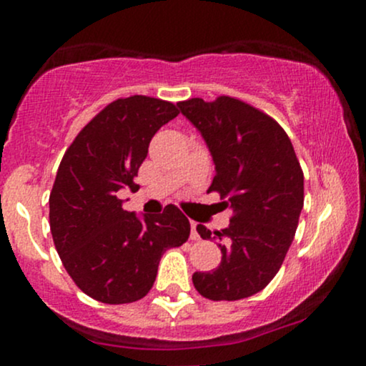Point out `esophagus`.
Here are the masks:
<instances>
[{
	"label": "esophagus",
	"mask_w": 366,
	"mask_h": 366,
	"mask_svg": "<svg viewBox=\"0 0 366 366\" xmlns=\"http://www.w3.org/2000/svg\"><path fill=\"white\" fill-rule=\"evenodd\" d=\"M191 239L192 241H199V232H197V224L196 222H191Z\"/></svg>",
	"instance_id": "obj_1"
}]
</instances>
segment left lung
Returning <instances> with one entry per match:
<instances>
[{
  "label": "left lung",
  "mask_w": 366,
  "mask_h": 366,
  "mask_svg": "<svg viewBox=\"0 0 366 366\" xmlns=\"http://www.w3.org/2000/svg\"><path fill=\"white\" fill-rule=\"evenodd\" d=\"M177 107L199 130L215 163L208 191L220 192L234 212L229 227L213 234L197 225L201 237L217 239L222 262L212 272H194L192 284L212 301L249 297L282 267L303 209V170L285 130L249 104L220 96Z\"/></svg>",
  "instance_id": "left-lung-1"
}]
</instances>
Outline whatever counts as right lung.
I'll return each instance as SVG.
<instances>
[{
  "instance_id": "obj_1",
  "label": "right lung",
  "mask_w": 366,
  "mask_h": 366,
  "mask_svg": "<svg viewBox=\"0 0 366 366\" xmlns=\"http://www.w3.org/2000/svg\"><path fill=\"white\" fill-rule=\"evenodd\" d=\"M175 104L148 96L117 99L65 151L49 194V227L63 267L77 287L107 305L141 300L157 279L163 253L187 241L191 225L175 204L159 215L122 208L159 127Z\"/></svg>"
}]
</instances>
